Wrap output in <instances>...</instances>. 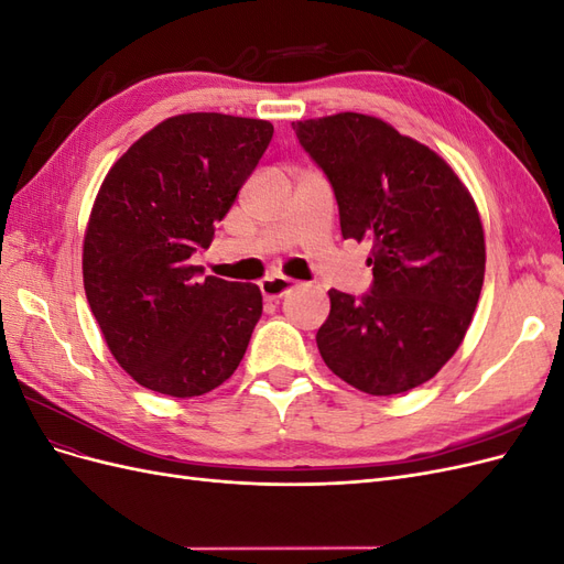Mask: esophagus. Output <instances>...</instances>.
Returning a JSON list of instances; mask_svg holds the SVG:
<instances>
[{"instance_id": "esophagus-1", "label": "esophagus", "mask_w": 564, "mask_h": 564, "mask_svg": "<svg viewBox=\"0 0 564 564\" xmlns=\"http://www.w3.org/2000/svg\"><path fill=\"white\" fill-rule=\"evenodd\" d=\"M292 289H294V280L282 278V275L265 278V280L261 282V294H263V299H268V301L282 299L284 294L292 292Z\"/></svg>"}]
</instances>
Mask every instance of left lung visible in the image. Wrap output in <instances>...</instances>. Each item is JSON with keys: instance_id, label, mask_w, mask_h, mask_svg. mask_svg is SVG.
<instances>
[{"instance_id": "left-lung-1", "label": "left lung", "mask_w": 564, "mask_h": 564, "mask_svg": "<svg viewBox=\"0 0 564 564\" xmlns=\"http://www.w3.org/2000/svg\"><path fill=\"white\" fill-rule=\"evenodd\" d=\"M327 176L344 240L369 242V294L329 289L324 365L369 395H398L445 367L485 280V232L466 185L440 155L383 119L338 112L292 124Z\"/></svg>"}]
</instances>
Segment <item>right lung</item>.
I'll list each match as a JSON object with an SVG mask.
<instances>
[{
	"instance_id": "right-lung-1",
	"label": "right lung",
	"mask_w": 564,
	"mask_h": 564,
	"mask_svg": "<svg viewBox=\"0 0 564 564\" xmlns=\"http://www.w3.org/2000/svg\"><path fill=\"white\" fill-rule=\"evenodd\" d=\"M270 139L265 119L176 115L100 185L84 235V292L115 360L148 390L197 398L242 362L261 289L202 280L191 256L209 249Z\"/></svg>"
}]
</instances>
